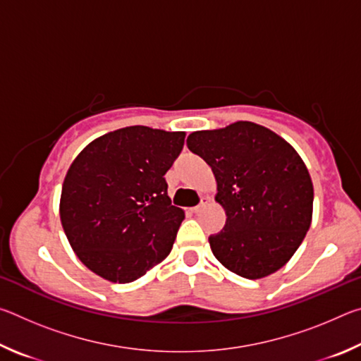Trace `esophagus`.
Masks as SVG:
<instances>
[{
	"mask_svg": "<svg viewBox=\"0 0 361 361\" xmlns=\"http://www.w3.org/2000/svg\"><path fill=\"white\" fill-rule=\"evenodd\" d=\"M209 202H210V199L209 197H202V200H200V204L199 205H195V207H192L191 209V212L192 213H199V212H202L207 205H209Z\"/></svg>",
	"mask_w": 361,
	"mask_h": 361,
	"instance_id": "obj_1",
	"label": "esophagus"
}]
</instances>
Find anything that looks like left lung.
<instances>
[{
	"mask_svg": "<svg viewBox=\"0 0 361 361\" xmlns=\"http://www.w3.org/2000/svg\"><path fill=\"white\" fill-rule=\"evenodd\" d=\"M186 143L212 167L228 216L209 237L215 258L252 280L283 267L312 221V180L295 148L248 121L192 132Z\"/></svg>",
	"mask_w": 361,
	"mask_h": 361,
	"instance_id": "obj_1",
	"label": "left lung"
}]
</instances>
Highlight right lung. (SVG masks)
<instances>
[{
  "instance_id": "add662e5",
  "label": "right lung",
  "mask_w": 361,
  "mask_h": 361,
  "mask_svg": "<svg viewBox=\"0 0 361 361\" xmlns=\"http://www.w3.org/2000/svg\"><path fill=\"white\" fill-rule=\"evenodd\" d=\"M185 132L132 126L94 140L66 172L60 219L73 252L97 276L129 283L166 259L185 212L167 194V170Z\"/></svg>"
}]
</instances>
